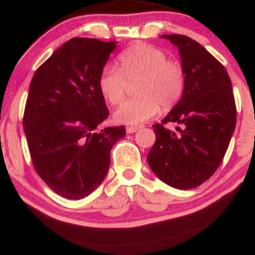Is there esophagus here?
<instances>
[{"instance_id":"1","label":"esophagus","mask_w":255,"mask_h":255,"mask_svg":"<svg viewBox=\"0 0 255 255\" xmlns=\"http://www.w3.org/2000/svg\"><path fill=\"white\" fill-rule=\"evenodd\" d=\"M138 128H141V127H138V125H133V127H128L127 128V132L128 133H133V132H136V131L138 130Z\"/></svg>"}]
</instances>
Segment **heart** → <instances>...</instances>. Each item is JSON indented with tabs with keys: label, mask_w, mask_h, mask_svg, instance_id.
<instances>
[{
	"label": "heart",
	"mask_w": 255,
	"mask_h": 255,
	"mask_svg": "<svg viewBox=\"0 0 255 255\" xmlns=\"http://www.w3.org/2000/svg\"><path fill=\"white\" fill-rule=\"evenodd\" d=\"M119 69L106 65L98 77L102 97L113 106L127 94L128 83L135 82L138 94L120 104L114 119L122 124H140L156 117L161 110L172 109L185 91V72L179 61L168 59L164 50L151 44L137 43L118 56Z\"/></svg>",
	"instance_id": "obj_1"
}]
</instances>
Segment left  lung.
<instances>
[{"label": "left lung", "instance_id": "left-lung-1", "mask_svg": "<svg viewBox=\"0 0 255 255\" xmlns=\"http://www.w3.org/2000/svg\"><path fill=\"white\" fill-rule=\"evenodd\" d=\"M179 48L185 91L179 103L154 124L156 141L147 154L154 174L175 189H193L221 164L236 128L237 109L224 65L203 45L180 34L162 35ZM177 122L178 133L165 124Z\"/></svg>", "mask_w": 255, "mask_h": 255}]
</instances>
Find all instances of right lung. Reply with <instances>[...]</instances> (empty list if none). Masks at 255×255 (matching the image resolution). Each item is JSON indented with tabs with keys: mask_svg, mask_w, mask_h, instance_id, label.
Instances as JSON below:
<instances>
[{
	"mask_svg": "<svg viewBox=\"0 0 255 255\" xmlns=\"http://www.w3.org/2000/svg\"><path fill=\"white\" fill-rule=\"evenodd\" d=\"M115 48V41L73 38L31 78L23 115L31 163L64 198H85L103 182L112 147L127 132L123 125L97 131L109 117L98 77Z\"/></svg>",
	"mask_w": 255,
	"mask_h": 255,
	"instance_id": "1",
	"label": "right lung"
}]
</instances>
